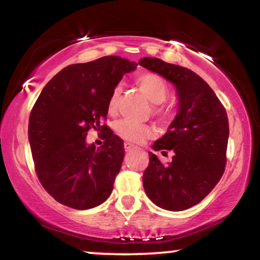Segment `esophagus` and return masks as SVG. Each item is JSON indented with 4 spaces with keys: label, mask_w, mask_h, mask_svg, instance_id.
<instances>
[{
    "label": "esophagus",
    "mask_w": 260,
    "mask_h": 260,
    "mask_svg": "<svg viewBox=\"0 0 260 260\" xmlns=\"http://www.w3.org/2000/svg\"><path fill=\"white\" fill-rule=\"evenodd\" d=\"M123 147H124V150H126V151H129V150H132V149H136V148H137L136 145L131 144V143H128V142L124 143Z\"/></svg>",
    "instance_id": "esophagus-1"
}]
</instances>
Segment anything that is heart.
Segmentation results:
<instances>
[{
  "label": "heart",
  "mask_w": 260,
  "mask_h": 260,
  "mask_svg": "<svg viewBox=\"0 0 260 260\" xmlns=\"http://www.w3.org/2000/svg\"><path fill=\"white\" fill-rule=\"evenodd\" d=\"M137 84L144 91L148 99L154 104H161L162 101H165L169 94L168 84H166L165 79L159 74H140V76L137 77ZM118 96H120V88L116 86L112 90L111 95H110L109 101H107V111H109L110 115H115L116 111H117ZM154 113L162 118H166L169 116L168 109L162 106H155ZM115 132L122 139L134 143L144 142V140L151 138L155 134L154 128L149 126V124L134 123V122L128 120L118 121L115 124Z\"/></svg>",
  "instance_id": "1"
}]
</instances>
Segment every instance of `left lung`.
<instances>
[{"label":"left lung","mask_w":260,"mask_h":260,"mask_svg":"<svg viewBox=\"0 0 260 260\" xmlns=\"http://www.w3.org/2000/svg\"><path fill=\"white\" fill-rule=\"evenodd\" d=\"M139 64L172 82L178 95V113L155 150H171L165 164L149 153L143 174L145 193L157 207L181 211L198 204L223 175L229 140L228 113L204 79L188 68L144 57Z\"/></svg>","instance_id":"1"}]
</instances>
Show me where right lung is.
<instances>
[{
  "label": "right lung",
  "mask_w": 260,
  "mask_h": 260,
  "mask_svg": "<svg viewBox=\"0 0 260 260\" xmlns=\"http://www.w3.org/2000/svg\"><path fill=\"white\" fill-rule=\"evenodd\" d=\"M136 66L118 56L67 66L32 106L28 134L35 172L45 190L66 207L86 210L111 194L124 156L123 140L101 122L112 90ZM91 127L106 132L100 148L86 145Z\"/></svg>",
  "instance_id": "add662e5"
}]
</instances>
